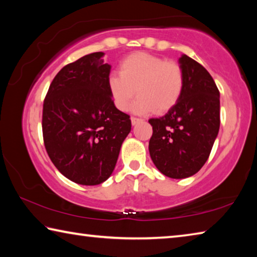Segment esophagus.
<instances>
[{"label":"esophagus","instance_id":"esophagus-1","mask_svg":"<svg viewBox=\"0 0 257 257\" xmlns=\"http://www.w3.org/2000/svg\"><path fill=\"white\" fill-rule=\"evenodd\" d=\"M130 120H132V124H133V125H135V124H137L138 122H141V121H142V119L135 118V116H132V119H130Z\"/></svg>","mask_w":257,"mask_h":257}]
</instances>
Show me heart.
<instances>
[{
  "mask_svg": "<svg viewBox=\"0 0 257 257\" xmlns=\"http://www.w3.org/2000/svg\"><path fill=\"white\" fill-rule=\"evenodd\" d=\"M184 73L173 61L136 52L119 64V75H111L107 89L114 106L127 111L134 97L133 110L139 114L165 113L179 102L184 90Z\"/></svg>",
  "mask_w": 257,
  "mask_h": 257,
  "instance_id": "heart-1",
  "label": "heart"
}]
</instances>
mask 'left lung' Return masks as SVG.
I'll return each instance as SVG.
<instances>
[{
    "label": "left lung",
    "mask_w": 257,
    "mask_h": 257,
    "mask_svg": "<svg viewBox=\"0 0 257 257\" xmlns=\"http://www.w3.org/2000/svg\"><path fill=\"white\" fill-rule=\"evenodd\" d=\"M184 73L181 97L161 118L150 119L151 159L161 173L184 179L201 170L220 128V93L210 73L186 54L179 59Z\"/></svg>",
    "instance_id": "8db88e82"
}]
</instances>
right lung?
<instances>
[{
    "mask_svg": "<svg viewBox=\"0 0 257 257\" xmlns=\"http://www.w3.org/2000/svg\"><path fill=\"white\" fill-rule=\"evenodd\" d=\"M103 52L67 64L50 85L43 105V138L55 168L76 184L95 186L114 170L129 115L119 111L107 89L111 66Z\"/></svg>",
    "mask_w": 257,
    "mask_h": 257,
    "instance_id": "obj_1",
    "label": "right lung"
}]
</instances>
